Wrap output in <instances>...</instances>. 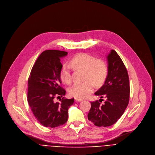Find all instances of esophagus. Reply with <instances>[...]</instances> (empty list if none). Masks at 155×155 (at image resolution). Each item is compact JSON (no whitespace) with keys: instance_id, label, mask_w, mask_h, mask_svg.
<instances>
[{"instance_id":"1","label":"esophagus","mask_w":155,"mask_h":155,"mask_svg":"<svg viewBox=\"0 0 155 155\" xmlns=\"http://www.w3.org/2000/svg\"><path fill=\"white\" fill-rule=\"evenodd\" d=\"M75 101H77V102H82V101H83V99H78V98H75Z\"/></svg>"}]
</instances>
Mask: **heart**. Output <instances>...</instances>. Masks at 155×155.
<instances>
[{
    "label": "heart",
    "mask_w": 155,
    "mask_h": 155,
    "mask_svg": "<svg viewBox=\"0 0 155 155\" xmlns=\"http://www.w3.org/2000/svg\"><path fill=\"white\" fill-rule=\"evenodd\" d=\"M71 66L75 70L84 71L83 83L75 84L70 88V94L76 98H85L94 89V84L101 85L108 74L107 65L104 61L96 60L94 56L85 53L75 55L68 64L63 65L60 71V78L63 82L70 84L72 82Z\"/></svg>",
    "instance_id": "heart-1"
}]
</instances>
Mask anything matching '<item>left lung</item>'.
Here are the masks:
<instances>
[{"mask_svg": "<svg viewBox=\"0 0 155 155\" xmlns=\"http://www.w3.org/2000/svg\"><path fill=\"white\" fill-rule=\"evenodd\" d=\"M108 74L104 84L95 95L105 99L91 102L88 119L97 126L115 124L123 114L129 101V80L127 69L116 51L112 50L107 56Z\"/></svg>", "mask_w": 155, "mask_h": 155, "instance_id": "1", "label": "left lung"}]
</instances>
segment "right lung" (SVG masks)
<instances>
[{
    "label": "right lung",
    "instance_id": "obj_1",
    "mask_svg": "<svg viewBox=\"0 0 155 155\" xmlns=\"http://www.w3.org/2000/svg\"><path fill=\"white\" fill-rule=\"evenodd\" d=\"M66 51L46 50L41 54L32 68L28 79V102L37 120L45 127H56L67 123L68 110L74 99H64L66 91L60 84L63 67L60 58ZM56 97H63L55 103Z\"/></svg>",
    "mask_w": 155,
    "mask_h": 155
}]
</instances>
